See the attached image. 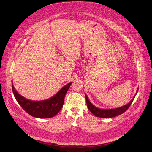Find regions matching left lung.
<instances>
[{
  "label": "left lung",
  "instance_id": "left-lung-1",
  "mask_svg": "<svg viewBox=\"0 0 152 152\" xmlns=\"http://www.w3.org/2000/svg\"><path fill=\"white\" fill-rule=\"evenodd\" d=\"M138 88L137 89L135 95L133 96V98L129 103V104H127L126 105H125L123 107H120L119 108H114V109H100V108H99L95 107L92 104V103L89 101L87 95L86 94V99L87 107L88 108V110L91 112V113H92L96 117H100V118L115 117L116 116H118V115L122 114L130 107V105L132 104V103L133 101V100H134L135 97L138 92Z\"/></svg>",
  "mask_w": 152,
  "mask_h": 152
}]
</instances>
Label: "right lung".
<instances>
[{
	"label": "right lung",
	"mask_w": 152,
	"mask_h": 152,
	"mask_svg": "<svg viewBox=\"0 0 152 152\" xmlns=\"http://www.w3.org/2000/svg\"><path fill=\"white\" fill-rule=\"evenodd\" d=\"M72 82L62 87L51 98L42 101H32L21 96L12 86L15 98L22 108L30 115L39 118H51L56 115L63 107L65 94Z\"/></svg>",
	"instance_id": "obj_1"
}]
</instances>
